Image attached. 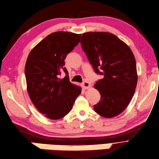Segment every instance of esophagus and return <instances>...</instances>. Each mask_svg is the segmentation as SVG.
<instances>
[{"label":"esophagus","mask_w":159,"mask_h":159,"mask_svg":"<svg viewBox=\"0 0 159 159\" xmlns=\"http://www.w3.org/2000/svg\"><path fill=\"white\" fill-rule=\"evenodd\" d=\"M82 87L84 89H88L90 87V85L87 81H84L82 83Z\"/></svg>","instance_id":"obj_1"}]
</instances>
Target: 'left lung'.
I'll use <instances>...</instances> for the list:
<instances>
[{
  "label": "left lung",
  "instance_id": "left-lung-1",
  "mask_svg": "<svg viewBox=\"0 0 159 159\" xmlns=\"http://www.w3.org/2000/svg\"><path fill=\"white\" fill-rule=\"evenodd\" d=\"M80 43L94 71L103 76L94 85L101 99L94 109L104 117H116L126 109L135 90L134 55L127 44L110 33H85Z\"/></svg>",
  "mask_w": 159,
  "mask_h": 159
}]
</instances>
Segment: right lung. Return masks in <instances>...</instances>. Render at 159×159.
<instances>
[{
  "instance_id": "add662e5",
  "label": "right lung",
  "mask_w": 159,
  "mask_h": 159,
  "mask_svg": "<svg viewBox=\"0 0 159 159\" xmlns=\"http://www.w3.org/2000/svg\"><path fill=\"white\" fill-rule=\"evenodd\" d=\"M81 34L58 31L47 36L28 56L25 76L28 94L34 107L52 120L69 113L81 88L70 82L65 58L78 44ZM62 71L66 74L59 78Z\"/></svg>"
}]
</instances>
